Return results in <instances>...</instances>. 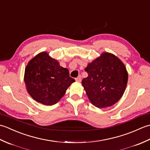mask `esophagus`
Masks as SVG:
<instances>
[{"label":"esophagus","instance_id":"1","mask_svg":"<svg viewBox=\"0 0 150 150\" xmlns=\"http://www.w3.org/2000/svg\"><path fill=\"white\" fill-rule=\"evenodd\" d=\"M75 80H76V81H77V82H81V76L79 75L78 77L75 79Z\"/></svg>","mask_w":150,"mask_h":150}]
</instances>
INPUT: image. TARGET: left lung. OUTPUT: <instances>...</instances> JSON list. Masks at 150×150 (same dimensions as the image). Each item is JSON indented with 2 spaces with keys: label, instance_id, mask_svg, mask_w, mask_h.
Returning a JSON list of instances; mask_svg holds the SVG:
<instances>
[{
  "label": "left lung",
  "instance_id": "1",
  "mask_svg": "<svg viewBox=\"0 0 150 150\" xmlns=\"http://www.w3.org/2000/svg\"><path fill=\"white\" fill-rule=\"evenodd\" d=\"M84 70L88 76L82 79V85L95 106L109 107L122 97L128 82V73L116 56L104 53Z\"/></svg>",
  "mask_w": 150,
  "mask_h": 150
}]
</instances>
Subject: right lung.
<instances>
[{"label": "right lung", "instance_id": "1", "mask_svg": "<svg viewBox=\"0 0 150 150\" xmlns=\"http://www.w3.org/2000/svg\"><path fill=\"white\" fill-rule=\"evenodd\" d=\"M75 81L69 77L68 69L42 52L28 63L25 69L24 82L33 99L46 106L56 104Z\"/></svg>", "mask_w": 150, "mask_h": 150}]
</instances>
